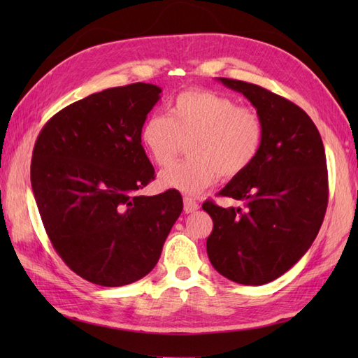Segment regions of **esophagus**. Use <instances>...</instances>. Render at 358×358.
<instances>
[{
  "mask_svg": "<svg viewBox=\"0 0 358 358\" xmlns=\"http://www.w3.org/2000/svg\"><path fill=\"white\" fill-rule=\"evenodd\" d=\"M183 201H185V212H186V214H191V212H195V210L200 209L199 201L192 199V196H185Z\"/></svg>",
  "mask_w": 358,
  "mask_h": 358,
  "instance_id": "esophagus-1",
  "label": "esophagus"
}]
</instances>
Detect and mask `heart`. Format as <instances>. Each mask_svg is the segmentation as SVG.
Returning a JSON list of instances; mask_svg holds the SVG:
<instances>
[{
  "instance_id": "obj_1",
  "label": "heart",
  "mask_w": 358,
  "mask_h": 358,
  "mask_svg": "<svg viewBox=\"0 0 358 358\" xmlns=\"http://www.w3.org/2000/svg\"><path fill=\"white\" fill-rule=\"evenodd\" d=\"M263 136V121L254 109L203 89L181 92L167 106V117L150 115L140 129L143 148L158 166L171 164L189 140L191 157L159 173V185L185 194L245 172L260 154Z\"/></svg>"
}]
</instances>
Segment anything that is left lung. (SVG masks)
Returning a JSON list of instances; mask_svg holds the SVG:
<instances>
[{"label":"left lung","instance_id":"1","mask_svg":"<svg viewBox=\"0 0 358 358\" xmlns=\"http://www.w3.org/2000/svg\"><path fill=\"white\" fill-rule=\"evenodd\" d=\"M245 95L262 117L260 154L220 195L246 209L204 201L214 222L208 257L235 283L258 286L283 275L306 254L328 206V167L322 136L299 106L246 81L218 78Z\"/></svg>","mask_w":358,"mask_h":358}]
</instances>
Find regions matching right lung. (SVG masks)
<instances>
[{
    "instance_id": "right-lung-1",
    "label": "right lung",
    "mask_w": 358,
    "mask_h": 358,
    "mask_svg": "<svg viewBox=\"0 0 358 358\" xmlns=\"http://www.w3.org/2000/svg\"><path fill=\"white\" fill-rule=\"evenodd\" d=\"M162 89L110 87L55 113L35 141L30 181L58 255L90 283L117 287L155 268L183 210L175 189L135 192L154 180L140 129Z\"/></svg>"
}]
</instances>
